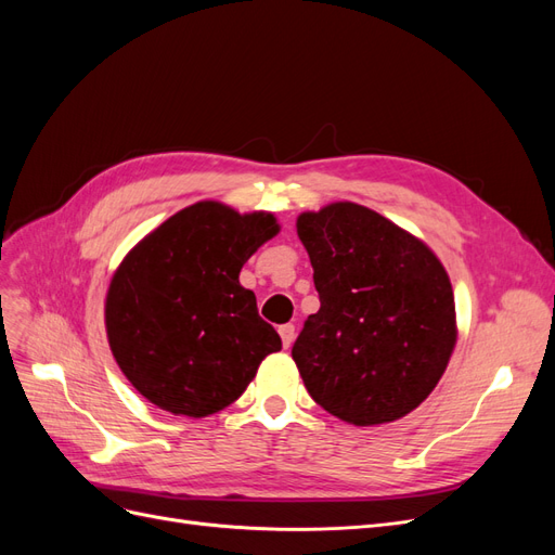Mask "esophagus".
I'll use <instances>...</instances> for the list:
<instances>
[{
	"label": "esophagus",
	"mask_w": 555,
	"mask_h": 555,
	"mask_svg": "<svg viewBox=\"0 0 555 555\" xmlns=\"http://www.w3.org/2000/svg\"><path fill=\"white\" fill-rule=\"evenodd\" d=\"M280 338H282L284 349H289V347H292V343H294V338H296V326H294V324H284V326H280Z\"/></svg>",
	"instance_id": "esophagus-1"
}]
</instances>
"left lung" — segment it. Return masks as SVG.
Returning a JSON list of instances; mask_svg holds the SVG:
<instances>
[{
	"instance_id": "left-lung-1",
	"label": "left lung",
	"mask_w": 555,
	"mask_h": 555,
	"mask_svg": "<svg viewBox=\"0 0 555 555\" xmlns=\"http://www.w3.org/2000/svg\"><path fill=\"white\" fill-rule=\"evenodd\" d=\"M296 231L322 304L292 349L308 393L354 426L410 414L438 386L459 338L442 261L351 201L300 212Z\"/></svg>"
}]
</instances>
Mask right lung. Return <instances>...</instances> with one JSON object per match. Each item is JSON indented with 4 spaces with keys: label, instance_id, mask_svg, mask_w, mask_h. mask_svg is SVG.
<instances>
[{
    "label": "right lung",
    "instance_id": "add662e5",
    "mask_svg": "<svg viewBox=\"0 0 555 555\" xmlns=\"http://www.w3.org/2000/svg\"><path fill=\"white\" fill-rule=\"evenodd\" d=\"M280 224L220 201L182 208L133 245L111 278L104 319L125 377L159 410L201 418L229 408L282 349L238 275Z\"/></svg>",
    "mask_w": 555,
    "mask_h": 555
}]
</instances>
